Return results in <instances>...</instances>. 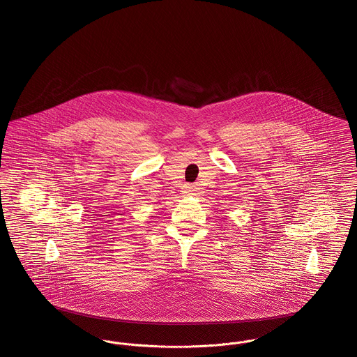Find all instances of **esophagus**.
<instances>
[{"mask_svg": "<svg viewBox=\"0 0 357 357\" xmlns=\"http://www.w3.org/2000/svg\"><path fill=\"white\" fill-rule=\"evenodd\" d=\"M194 192H195V188H194L192 185H185V186H183V190H182V194L186 195V197H189V195H192Z\"/></svg>", "mask_w": 357, "mask_h": 357, "instance_id": "obj_1", "label": "esophagus"}]
</instances>
